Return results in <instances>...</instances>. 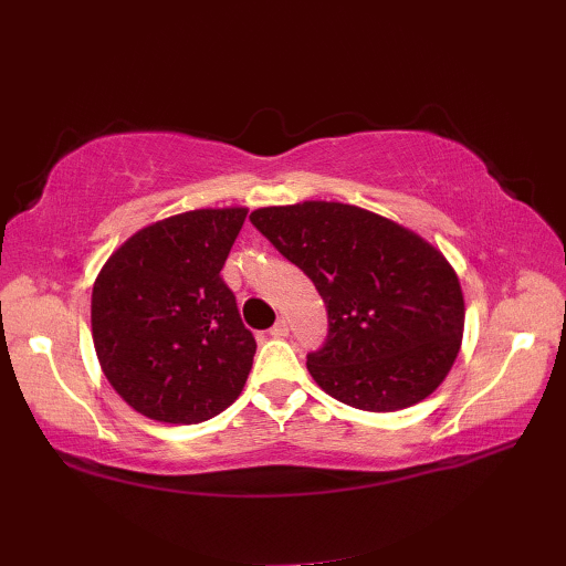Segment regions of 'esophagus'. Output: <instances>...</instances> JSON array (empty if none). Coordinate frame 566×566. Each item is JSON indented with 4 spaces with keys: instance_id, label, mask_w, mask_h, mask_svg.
<instances>
[{
    "instance_id": "esophagus-1",
    "label": "esophagus",
    "mask_w": 566,
    "mask_h": 566,
    "mask_svg": "<svg viewBox=\"0 0 566 566\" xmlns=\"http://www.w3.org/2000/svg\"><path fill=\"white\" fill-rule=\"evenodd\" d=\"M269 333H271V337H279V339H283V337H287V333H291V329H287V323H285L283 317H281L279 323H275V325L269 329Z\"/></svg>"
}]
</instances>
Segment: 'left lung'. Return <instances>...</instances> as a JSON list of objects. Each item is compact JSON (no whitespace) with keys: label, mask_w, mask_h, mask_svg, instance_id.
<instances>
[{"label":"left lung","mask_w":566,"mask_h":566,"mask_svg":"<svg viewBox=\"0 0 566 566\" xmlns=\"http://www.w3.org/2000/svg\"><path fill=\"white\" fill-rule=\"evenodd\" d=\"M251 223L317 287L327 337L307 371L361 411L413 407L461 349L465 305L451 263L419 233L339 201L263 207Z\"/></svg>","instance_id":"obj_1"}]
</instances>
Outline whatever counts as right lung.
Wrapping results in <instances>:
<instances>
[{
  "label": "right lung",
  "instance_id": "obj_1",
  "mask_svg": "<svg viewBox=\"0 0 566 566\" xmlns=\"http://www.w3.org/2000/svg\"><path fill=\"white\" fill-rule=\"evenodd\" d=\"M249 209H195L127 239L93 285L95 355L113 389L165 423H201L243 389L255 339L221 269Z\"/></svg>",
  "mask_w": 566,
  "mask_h": 566
}]
</instances>
